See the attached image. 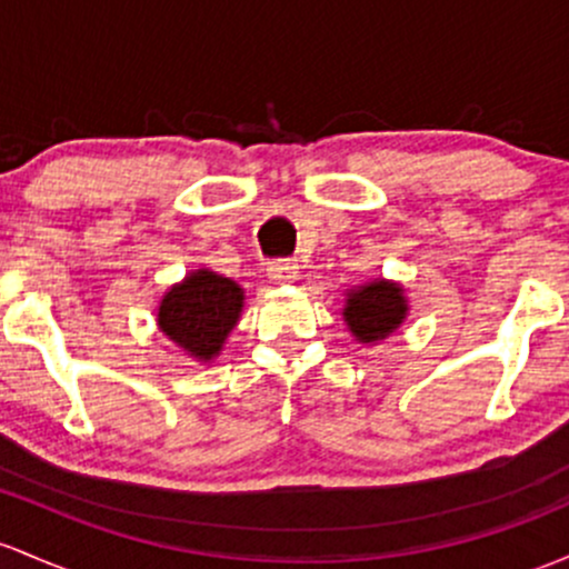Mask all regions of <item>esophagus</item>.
I'll use <instances>...</instances> for the list:
<instances>
[{
  "label": "esophagus",
  "mask_w": 569,
  "mask_h": 569,
  "mask_svg": "<svg viewBox=\"0 0 569 569\" xmlns=\"http://www.w3.org/2000/svg\"><path fill=\"white\" fill-rule=\"evenodd\" d=\"M299 267L291 259H278L270 264V278L274 283H295Z\"/></svg>",
  "instance_id": "esophagus-1"
}]
</instances>
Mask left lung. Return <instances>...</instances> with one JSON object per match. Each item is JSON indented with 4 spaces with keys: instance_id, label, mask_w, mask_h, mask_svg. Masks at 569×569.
I'll list each match as a JSON object with an SVG mask.
<instances>
[{
    "instance_id": "8db88e82",
    "label": "left lung",
    "mask_w": 569,
    "mask_h": 569,
    "mask_svg": "<svg viewBox=\"0 0 569 569\" xmlns=\"http://www.w3.org/2000/svg\"><path fill=\"white\" fill-rule=\"evenodd\" d=\"M410 313L408 297L397 280L376 278L346 291L342 321L361 346H378L405 323Z\"/></svg>"
}]
</instances>
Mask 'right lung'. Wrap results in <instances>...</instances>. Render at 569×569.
<instances>
[{
	"label": "right lung",
	"instance_id": "obj_1",
	"mask_svg": "<svg viewBox=\"0 0 569 569\" xmlns=\"http://www.w3.org/2000/svg\"><path fill=\"white\" fill-rule=\"evenodd\" d=\"M246 308V291L232 278L208 267L191 270L180 283H172L156 308L159 332L189 353L193 361H213L223 351Z\"/></svg>",
	"mask_w": 569,
	"mask_h": 569
}]
</instances>
